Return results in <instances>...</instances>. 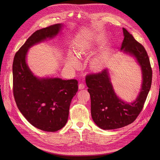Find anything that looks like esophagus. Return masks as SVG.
Here are the masks:
<instances>
[{
    "instance_id": "esophagus-1",
    "label": "esophagus",
    "mask_w": 160,
    "mask_h": 160,
    "mask_svg": "<svg viewBox=\"0 0 160 160\" xmlns=\"http://www.w3.org/2000/svg\"><path fill=\"white\" fill-rule=\"evenodd\" d=\"M78 88H79L80 89H82L85 88V84H84V83H79Z\"/></svg>"
}]
</instances>
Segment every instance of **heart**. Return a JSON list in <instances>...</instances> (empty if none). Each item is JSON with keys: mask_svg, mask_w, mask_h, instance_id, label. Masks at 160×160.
I'll return each instance as SVG.
<instances>
[{"mask_svg": "<svg viewBox=\"0 0 160 160\" xmlns=\"http://www.w3.org/2000/svg\"><path fill=\"white\" fill-rule=\"evenodd\" d=\"M93 46V43L91 41H88L86 42H83L82 44L79 46L78 49L77 50V53L79 56H81L82 54H86V52H88L89 50H91ZM69 63L74 67L77 65V59L72 53H70L69 54ZM102 66V62L100 59H96L93 62V67L95 69H99L101 68Z\"/></svg>", "mask_w": 160, "mask_h": 160, "instance_id": "b5f03b06", "label": "heart"}]
</instances>
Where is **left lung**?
<instances>
[{
  "instance_id": "obj_1",
  "label": "left lung",
  "mask_w": 160,
  "mask_h": 160,
  "mask_svg": "<svg viewBox=\"0 0 160 160\" xmlns=\"http://www.w3.org/2000/svg\"><path fill=\"white\" fill-rule=\"evenodd\" d=\"M122 30L124 38L121 50L136 58L141 67L143 81L136 101L127 103L114 93L107 69L86 76L92 118L99 128L104 130L122 128L135 121L143 108L152 83V71L145 48L127 29Z\"/></svg>"
}]
</instances>
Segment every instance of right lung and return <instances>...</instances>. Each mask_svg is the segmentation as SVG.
Returning a JSON list of instances; mask_svg holds the SVG:
<instances>
[{"label":"right lung","mask_w":160,"mask_h":160,"mask_svg":"<svg viewBox=\"0 0 160 160\" xmlns=\"http://www.w3.org/2000/svg\"><path fill=\"white\" fill-rule=\"evenodd\" d=\"M62 25L56 24L33 32L15 54L13 62V93L17 106L33 127L56 132L65 125L72 97L78 91V80L39 79L26 63L28 49L57 35Z\"/></svg>","instance_id":"obj_1"}]
</instances>
